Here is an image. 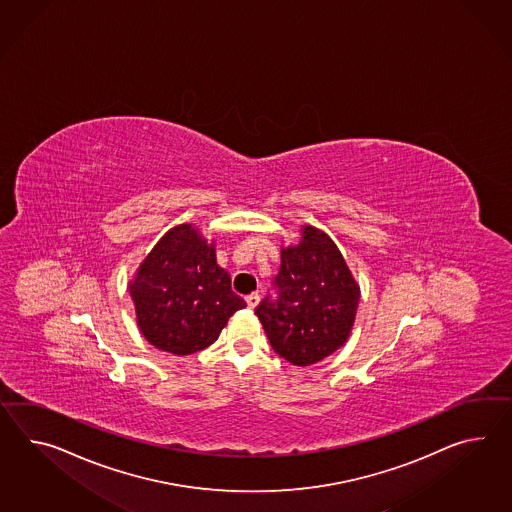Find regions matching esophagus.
I'll return each mask as SVG.
<instances>
[{
	"label": "esophagus",
	"mask_w": 512,
	"mask_h": 512,
	"mask_svg": "<svg viewBox=\"0 0 512 512\" xmlns=\"http://www.w3.org/2000/svg\"><path fill=\"white\" fill-rule=\"evenodd\" d=\"M259 300H261V296H259L257 292H251L250 296H246V303H248V307H250V309H255Z\"/></svg>",
	"instance_id": "1"
}]
</instances>
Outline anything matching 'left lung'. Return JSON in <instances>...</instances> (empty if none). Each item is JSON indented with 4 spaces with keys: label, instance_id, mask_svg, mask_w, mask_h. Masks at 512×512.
Masks as SVG:
<instances>
[{
    "label": "left lung",
    "instance_id": "1",
    "mask_svg": "<svg viewBox=\"0 0 512 512\" xmlns=\"http://www.w3.org/2000/svg\"><path fill=\"white\" fill-rule=\"evenodd\" d=\"M272 285L277 296L268 294L255 314L277 355L296 366H311L344 346L361 294L324 231L303 227L300 244L281 251Z\"/></svg>",
    "mask_w": 512,
    "mask_h": 512
}]
</instances>
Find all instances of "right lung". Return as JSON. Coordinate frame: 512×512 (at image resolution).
<instances>
[{
	"mask_svg": "<svg viewBox=\"0 0 512 512\" xmlns=\"http://www.w3.org/2000/svg\"><path fill=\"white\" fill-rule=\"evenodd\" d=\"M131 298L142 335L174 355L211 346L227 320L246 307L216 264L214 246L188 224L170 229L140 264Z\"/></svg>",
	"mask_w": 512,
	"mask_h": 512,
	"instance_id": "add662e5",
	"label": "right lung"
}]
</instances>
